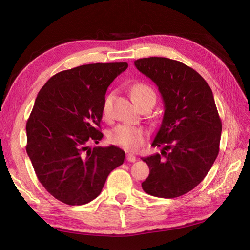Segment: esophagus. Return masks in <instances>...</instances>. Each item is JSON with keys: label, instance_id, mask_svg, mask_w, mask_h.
I'll return each instance as SVG.
<instances>
[{"label": "esophagus", "instance_id": "obj_1", "mask_svg": "<svg viewBox=\"0 0 250 250\" xmlns=\"http://www.w3.org/2000/svg\"><path fill=\"white\" fill-rule=\"evenodd\" d=\"M126 161L135 162L136 161V157L134 155H132V153H128V155H126Z\"/></svg>", "mask_w": 250, "mask_h": 250}]
</instances>
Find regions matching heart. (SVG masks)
I'll list each match as a JSON object with an SVG mask.
<instances>
[{
    "label": "heart",
    "instance_id": "1",
    "mask_svg": "<svg viewBox=\"0 0 250 250\" xmlns=\"http://www.w3.org/2000/svg\"><path fill=\"white\" fill-rule=\"evenodd\" d=\"M131 97L137 104L143 99L147 97H156V93L152 88L146 83H135L131 87ZM114 93L110 92L106 95L103 101V115L108 117L110 114L111 104H113ZM147 139V133L144 129L136 128L130 125H117L108 133V140L118 147L124 148L125 150L135 151L144 144Z\"/></svg>",
    "mask_w": 250,
    "mask_h": 250
}]
</instances>
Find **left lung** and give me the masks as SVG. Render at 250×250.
<instances>
[{
  "label": "left lung",
  "instance_id": "obj_1",
  "mask_svg": "<svg viewBox=\"0 0 250 250\" xmlns=\"http://www.w3.org/2000/svg\"><path fill=\"white\" fill-rule=\"evenodd\" d=\"M157 84L164 102L160 129L151 146L162 147L142 158L149 176L142 183L146 193L173 199L195 188L209 172L219 152L222 125L208 83L193 68L162 57L134 62Z\"/></svg>",
  "mask_w": 250,
  "mask_h": 250
}]
</instances>
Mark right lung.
Masks as SVG:
<instances>
[{"label":"right lung","mask_w":250,"mask_h":250,"mask_svg":"<svg viewBox=\"0 0 250 250\" xmlns=\"http://www.w3.org/2000/svg\"><path fill=\"white\" fill-rule=\"evenodd\" d=\"M126 62L93 63L62 71L40 90L26 122V153L40 183L68 205H83L102 191L109 173L125 161L116 146L93 147L109 84Z\"/></svg>","instance_id":"1"}]
</instances>
